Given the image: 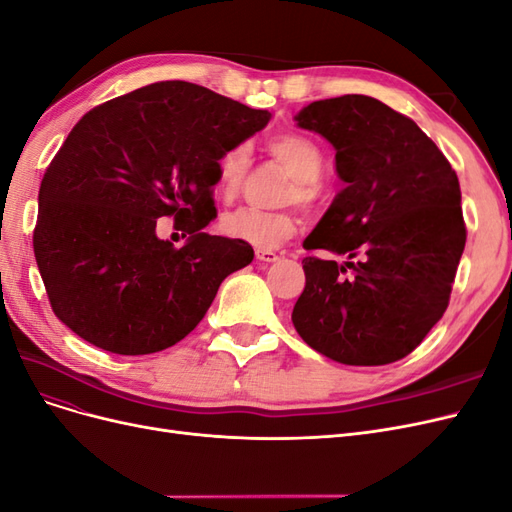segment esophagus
<instances>
[{
    "mask_svg": "<svg viewBox=\"0 0 512 512\" xmlns=\"http://www.w3.org/2000/svg\"><path fill=\"white\" fill-rule=\"evenodd\" d=\"M256 258H258L260 262H277V260H280V256H277V254L271 252V250H258V252H256Z\"/></svg>",
    "mask_w": 512,
    "mask_h": 512,
    "instance_id": "esophagus-1",
    "label": "esophagus"
}]
</instances>
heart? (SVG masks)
Returning <instances> with one entry per match:
<instances>
[{
  "mask_svg": "<svg viewBox=\"0 0 512 512\" xmlns=\"http://www.w3.org/2000/svg\"><path fill=\"white\" fill-rule=\"evenodd\" d=\"M269 153L292 177L290 185L282 194V203H297L309 207L318 198V181L324 175V153L318 143L303 134H280L269 141ZM252 162V147L237 143L228 147L218 164H215V194L224 200L235 198L245 181ZM220 228L226 237L241 241L258 250H273V247L292 237L297 228V218L292 211H258L237 209L226 213Z\"/></svg>",
  "mask_w": 512,
  "mask_h": 512,
  "instance_id": "b5f03b06",
  "label": "heart"
}]
</instances>
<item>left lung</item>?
Segmentation results:
<instances>
[{
	"label": "left lung",
	"instance_id": "8db88e82",
	"mask_svg": "<svg viewBox=\"0 0 512 512\" xmlns=\"http://www.w3.org/2000/svg\"><path fill=\"white\" fill-rule=\"evenodd\" d=\"M294 121L333 145L344 181L303 247L346 256L344 265L303 260L294 329L344 365L404 359L446 312L466 247L455 170L410 117L376 98L318 100Z\"/></svg>",
	"mask_w": 512,
	"mask_h": 512
}]
</instances>
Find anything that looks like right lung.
Wrapping results in <instances>:
<instances>
[{
    "label": "right lung",
    "instance_id": "right-lung-1",
    "mask_svg": "<svg viewBox=\"0 0 512 512\" xmlns=\"http://www.w3.org/2000/svg\"><path fill=\"white\" fill-rule=\"evenodd\" d=\"M271 119L215 91L162 81L104 102L68 134L38 194L34 254L55 316L115 354L175 346L252 245L209 235L215 164ZM175 217L189 241L157 237Z\"/></svg>",
    "mask_w": 512,
    "mask_h": 512
}]
</instances>
